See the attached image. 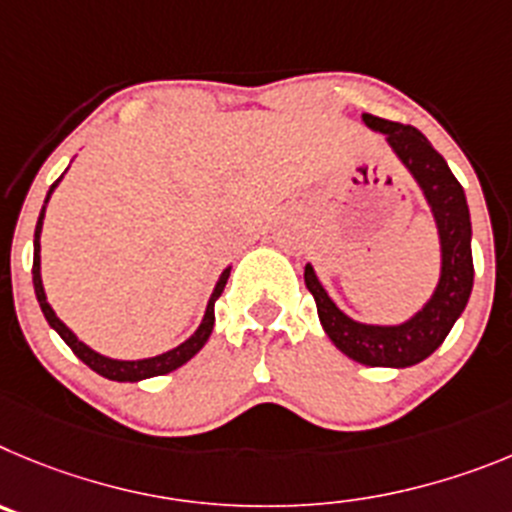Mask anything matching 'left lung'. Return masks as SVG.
<instances>
[{
    "instance_id": "obj_1",
    "label": "left lung",
    "mask_w": 512,
    "mask_h": 512,
    "mask_svg": "<svg viewBox=\"0 0 512 512\" xmlns=\"http://www.w3.org/2000/svg\"><path fill=\"white\" fill-rule=\"evenodd\" d=\"M362 119L370 130L385 135L388 145L403 160L405 168L411 170L434 209L441 237L439 285L431 301L411 321L400 326H370L349 319L347 313L336 308L311 265H306L303 280L319 308L321 326L339 352L367 367H411L441 347L472 293L474 265L469 206L462 183L454 178L446 160L416 127L372 117V114H362Z\"/></svg>"
}]
</instances>
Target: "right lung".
I'll use <instances>...</instances> for the list:
<instances>
[{
    "label": "right lung",
    "instance_id": "add662e5",
    "mask_svg": "<svg viewBox=\"0 0 512 512\" xmlns=\"http://www.w3.org/2000/svg\"><path fill=\"white\" fill-rule=\"evenodd\" d=\"M58 181H61V178H58ZM58 181L50 186L48 199H50V193H53V188L58 186ZM48 199H45V204H48ZM43 216H45V206H43V211H40V216H38V227H35V257H32V285H35V296H38V303H40V308H43L48 324L53 326L58 334H61L63 342H66L68 347L73 349V354H76V357L81 359L84 365H89L91 370L99 372V375L107 377V380L137 382V380H145V377L168 375V372L178 370V367L186 365L188 359H191L193 354L204 347L206 339L211 336V329H214V303H216V298L222 296V290H224V285H227V278H229V270H224L222 278H219V283H216L214 293H211V298H209V306H206V313H204V321H201V326L196 329V334H193L191 339H186V342L181 344V347L170 349V352H165V354H158V357L124 362V359L104 357V354H99V352H94V349L86 347L84 342H78V336L73 334V331L68 329V326L63 324L61 319H58V316H55V311L50 308L48 298H45L43 278H40V232H43Z\"/></svg>",
    "mask_w": 512,
    "mask_h": 512
}]
</instances>
